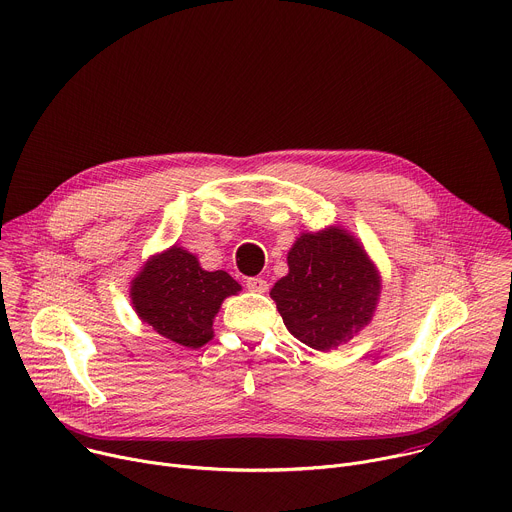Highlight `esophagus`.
<instances>
[{
    "label": "esophagus",
    "mask_w": 512,
    "mask_h": 512,
    "mask_svg": "<svg viewBox=\"0 0 512 512\" xmlns=\"http://www.w3.org/2000/svg\"><path fill=\"white\" fill-rule=\"evenodd\" d=\"M246 288L252 290V292H266L268 290V282L264 278L252 276V278H246Z\"/></svg>",
    "instance_id": "1"
}]
</instances>
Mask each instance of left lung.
I'll return each instance as SVG.
<instances>
[{
    "label": "left lung",
    "mask_w": 512,
    "mask_h": 512,
    "mask_svg": "<svg viewBox=\"0 0 512 512\" xmlns=\"http://www.w3.org/2000/svg\"><path fill=\"white\" fill-rule=\"evenodd\" d=\"M286 260L270 296L300 343L331 351L371 323L381 278L355 236L335 226L300 234Z\"/></svg>",
    "instance_id": "left-lung-1"
}]
</instances>
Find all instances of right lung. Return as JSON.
Masks as SVG:
<instances>
[{"label": "right lung", "instance_id": "1", "mask_svg": "<svg viewBox=\"0 0 512 512\" xmlns=\"http://www.w3.org/2000/svg\"><path fill=\"white\" fill-rule=\"evenodd\" d=\"M242 286L224 270L208 272L179 246L151 256L131 282V302L143 323L165 339L199 349L214 337V317Z\"/></svg>", "mask_w": 512, "mask_h": 512}]
</instances>
